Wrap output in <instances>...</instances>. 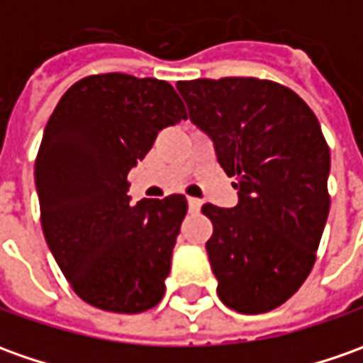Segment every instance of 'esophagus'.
I'll use <instances>...</instances> for the list:
<instances>
[{"instance_id": "esophagus-1", "label": "esophagus", "mask_w": 363, "mask_h": 363, "mask_svg": "<svg viewBox=\"0 0 363 363\" xmlns=\"http://www.w3.org/2000/svg\"><path fill=\"white\" fill-rule=\"evenodd\" d=\"M201 206H202V202L199 201V199H192V196H189V211H191V213H199V211H201Z\"/></svg>"}]
</instances>
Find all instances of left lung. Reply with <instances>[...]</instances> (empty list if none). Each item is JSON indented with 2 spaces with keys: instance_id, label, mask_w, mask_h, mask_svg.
I'll list each match as a JSON object with an SVG mask.
<instances>
[{
  "instance_id": "left-lung-1",
  "label": "left lung",
  "mask_w": 363,
  "mask_h": 363,
  "mask_svg": "<svg viewBox=\"0 0 363 363\" xmlns=\"http://www.w3.org/2000/svg\"><path fill=\"white\" fill-rule=\"evenodd\" d=\"M177 89L238 191L234 208L202 206L218 298L240 314L270 312L304 284L326 226L330 149L320 123L304 99L268 79H192Z\"/></svg>"
}]
</instances>
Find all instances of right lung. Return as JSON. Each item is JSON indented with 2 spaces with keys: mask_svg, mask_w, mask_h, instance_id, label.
<instances>
[{
  "mask_svg": "<svg viewBox=\"0 0 363 363\" xmlns=\"http://www.w3.org/2000/svg\"><path fill=\"white\" fill-rule=\"evenodd\" d=\"M186 119L171 83L127 73L79 79L59 99L35 159L41 228L73 292L105 312L159 304L189 204H130L127 174L159 130Z\"/></svg>",
  "mask_w": 363,
  "mask_h": 363,
  "instance_id": "add662e5",
  "label": "right lung"
}]
</instances>
